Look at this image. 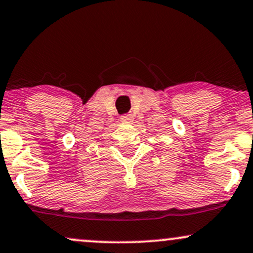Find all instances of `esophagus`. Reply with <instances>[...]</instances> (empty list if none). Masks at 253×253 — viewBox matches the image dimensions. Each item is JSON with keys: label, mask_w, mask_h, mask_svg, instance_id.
<instances>
[{"label": "esophagus", "mask_w": 253, "mask_h": 253, "mask_svg": "<svg viewBox=\"0 0 253 253\" xmlns=\"http://www.w3.org/2000/svg\"><path fill=\"white\" fill-rule=\"evenodd\" d=\"M132 120H133L132 114H127V115H124V117H121V121H123V123H130Z\"/></svg>", "instance_id": "1"}]
</instances>
